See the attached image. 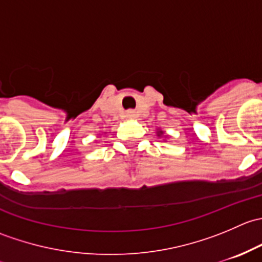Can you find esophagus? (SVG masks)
I'll use <instances>...</instances> for the list:
<instances>
[{"mask_svg": "<svg viewBox=\"0 0 262 262\" xmlns=\"http://www.w3.org/2000/svg\"><path fill=\"white\" fill-rule=\"evenodd\" d=\"M137 112L136 110H128V112H126V118L128 119H136L137 118Z\"/></svg>", "mask_w": 262, "mask_h": 262, "instance_id": "obj_1", "label": "esophagus"}]
</instances>
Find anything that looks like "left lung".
<instances>
[{
  "mask_svg": "<svg viewBox=\"0 0 262 262\" xmlns=\"http://www.w3.org/2000/svg\"><path fill=\"white\" fill-rule=\"evenodd\" d=\"M157 133H158V136H162V134H163V132H162V130H158Z\"/></svg>",
  "mask_w": 262,
  "mask_h": 262,
  "instance_id": "8db88e82",
  "label": "left lung"
}]
</instances>
